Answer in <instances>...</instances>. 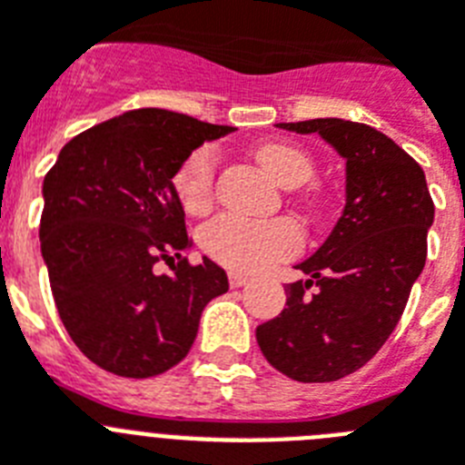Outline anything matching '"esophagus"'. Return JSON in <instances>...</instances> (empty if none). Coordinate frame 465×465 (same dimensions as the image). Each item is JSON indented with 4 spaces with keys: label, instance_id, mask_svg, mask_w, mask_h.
<instances>
[{
    "label": "esophagus",
    "instance_id": "obj_1",
    "mask_svg": "<svg viewBox=\"0 0 465 465\" xmlns=\"http://www.w3.org/2000/svg\"><path fill=\"white\" fill-rule=\"evenodd\" d=\"M228 283L232 286V289H240V286H246L249 283V277L242 272H230L228 274Z\"/></svg>",
    "mask_w": 465,
    "mask_h": 465
}]
</instances>
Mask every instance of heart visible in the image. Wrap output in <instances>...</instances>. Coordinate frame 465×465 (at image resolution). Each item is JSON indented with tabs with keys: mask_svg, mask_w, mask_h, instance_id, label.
Returning a JSON list of instances; mask_svg holds the SVG:
<instances>
[{
	"mask_svg": "<svg viewBox=\"0 0 465 465\" xmlns=\"http://www.w3.org/2000/svg\"><path fill=\"white\" fill-rule=\"evenodd\" d=\"M256 158L274 182L286 188L307 183L314 176V158L305 149L289 142H265L256 146ZM219 170V151L212 143L197 146L183 158L172 176L176 197L193 216L209 212L213 204V186ZM322 191L307 193L310 207H319ZM204 252L216 262L240 272H261L272 262L291 258L300 252L302 235L289 219L252 221L235 213H223L203 230Z\"/></svg>",
	"mask_w": 465,
	"mask_h": 465,
	"instance_id": "b5f03b06",
	"label": "heart"
}]
</instances>
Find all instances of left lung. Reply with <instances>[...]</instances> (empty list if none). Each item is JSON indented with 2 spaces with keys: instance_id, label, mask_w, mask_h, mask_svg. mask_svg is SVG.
Segmentation results:
<instances>
[{
  "instance_id": "1",
  "label": "left lung",
  "mask_w": 465,
  "mask_h": 465,
  "mask_svg": "<svg viewBox=\"0 0 465 465\" xmlns=\"http://www.w3.org/2000/svg\"><path fill=\"white\" fill-rule=\"evenodd\" d=\"M319 133L347 160V204L323 246L286 286L282 314L256 328L262 356L295 381H335L389 340L424 270L433 200L417 160L365 123H279ZM315 291L312 292L311 289Z\"/></svg>"
}]
</instances>
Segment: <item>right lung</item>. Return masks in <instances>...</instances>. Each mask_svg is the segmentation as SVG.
Segmentation results:
<instances>
[{"label": "right lung", "instance_id": "obj_1", "mask_svg": "<svg viewBox=\"0 0 465 465\" xmlns=\"http://www.w3.org/2000/svg\"><path fill=\"white\" fill-rule=\"evenodd\" d=\"M230 130L134 109L76 134L44 176L39 237L57 314L102 371L146 380L174 368L209 300L228 291L216 262L183 256L193 240L172 176ZM158 262L171 272L158 273Z\"/></svg>", "mask_w": 465, "mask_h": 465}]
</instances>
